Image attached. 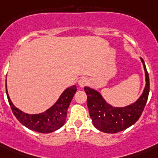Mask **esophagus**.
I'll use <instances>...</instances> for the list:
<instances>
[{
  "instance_id": "esophagus-1",
  "label": "esophagus",
  "mask_w": 158,
  "mask_h": 158,
  "mask_svg": "<svg viewBox=\"0 0 158 158\" xmlns=\"http://www.w3.org/2000/svg\"><path fill=\"white\" fill-rule=\"evenodd\" d=\"M78 83H79V87L84 88V87H85L87 84H89V79H87V78H85V77H83V78L79 79V82H78Z\"/></svg>"
}]
</instances>
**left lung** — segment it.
<instances>
[{
  "mask_svg": "<svg viewBox=\"0 0 158 158\" xmlns=\"http://www.w3.org/2000/svg\"><path fill=\"white\" fill-rule=\"evenodd\" d=\"M141 60L144 67L146 86L141 97L132 105L125 107H114L102 98L98 92L89 87L84 88L89 115L94 126L98 130L114 134L127 129L139 119L147 103L149 94V76L142 58Z\"/></svg>",
  "mask_w": 158,
  "mask_h": 158,
  "instance_id": "1",
  "label": "left lung"
}]
</instances>
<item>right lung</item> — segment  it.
I'll list each match as a JSON object with an SVG mask.
<instances>
[{
  "instance_id": "add662e5",
  "label": "right lung",
  "mask_w": 158,
  "mask_h": 158,
  "mask_svg": "<svg viewBox=\"0 0 158 158\" xmlns=\"http://www.w3.org/2000/svg\"><path fill=\"white\" fill-rule=\"evenodd\" d=\"M76 91L77 88L75 85L69 87L63 92L59 99L52 107L46 110L45 112L36 115L26 114L19 110L11 102L7 90L6 94L12 112L22 125L36 132L48 134L56 131L64 125L66 120L67 109Z\"/></svg>"
}]
</instances>
